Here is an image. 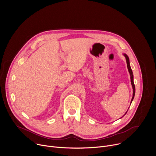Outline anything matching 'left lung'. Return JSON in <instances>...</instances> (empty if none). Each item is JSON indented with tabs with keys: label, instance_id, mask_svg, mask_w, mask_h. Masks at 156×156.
Masks as SVG:
<instances>
[{
	"label": "left lung",
	"instance_id": "8db88e82",
	"mask_svg": "<svg viewBox=\"0 0 156 156\" xmlns=\"http://www.w3.org/2000/svg\"><path fill=\"white\" fill-rule=\"evenodd\" d=\"M124 56L126 57V62H127V68H128V71L130 73V75H131V84H132V87H133V98H132V100H131V103H132L133 99H134V95H135V85H134V81H133V72H132V69L131 68V66H130V64H129V57L127 56V55L124 54ZM128 111V110H127ZM127 113V112H126V114Z\"/></svg>",
	"mask_w": 156,
	"mask_h": 156
}]
</instances>
